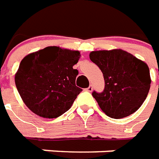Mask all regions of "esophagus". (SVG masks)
Here are the masks:
<instances>
[{"label":"esophagus","mask_w":159,"mask_h":159,"mask_svg":"<svg viewBox=\"0 0 159 159\" xmlns=\"http://www.w3.org/2000/svg\"><path fill=\"white\" fill-rule=\"evenodd\" d=\"M92 89H93V87H92V85H90L88 86V87H87V88L85 89V91H87V92H91L92 91Z\"/></svg>","instance_id":"obj_1"}]
</instances>
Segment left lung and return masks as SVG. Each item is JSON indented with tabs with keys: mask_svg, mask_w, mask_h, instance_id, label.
I'll list each match as a JSON object with an SVG mask.
<instances>
[{
	"mask_svg": "<svg viewBox=\"0 0 159 159\" xmlns=\"http://www.w3.org/2000/svg\"><path fill=\"white\" fill-rule=\"evenodd\" d=\"M90 59L99 67L104 79L103 92H92L101 110L115 119L139 110L151 86L146 63L122 49L92 51Z\"/></svg>",
	"mask_w": 159,
	"mask_h": 159,
	"instance_id": "obj_1",
	"label": "left lung"
}]
</instances>
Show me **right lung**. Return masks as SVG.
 I'll return each instance as SVG.
<instances>
[{"label": "right lung", "mask_w": 159, "mask_h": 159, "mask_svg": "<svg viewBox=\"0 0 159 159\" xmlns=\"http://www.w3.org/2000/svg\"><path fill=\"white\" fill-rule=\"evenodd\" d=\"M77 50L49 46L25 56L15 74L25 104L41 117L56 118L69 110L82 89L75 85Z\"/></svg>", "instance_id": "obj_1"}]
</instances>
